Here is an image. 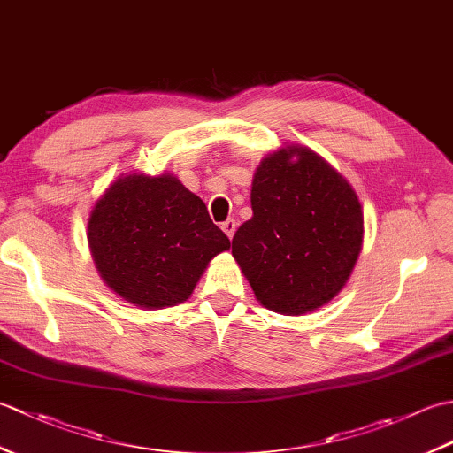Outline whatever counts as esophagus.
I'll list each match as a JSON object with an SVG mask.
<instances>
[{"label": "esophagus", "instance_id": "34e87169", "mask_svg": "<svg viewBox=\"0 0 453 453\" xmlns=\"http://www.w3.org/2000/svg\"><path fill=\"white\" fill-rule=\"evenodd\" d=\"M221 229H224L226 235L232 239L235 235V229H237V221L234 218H227L224 224H221Z\"/></svg>", "mask_w": 453, "mask_h": 453}]
</instances>
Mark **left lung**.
<instances>
[{
	"label": "left lung",
	"instance_id": "left-lung-1",
	"mask_svg": "<svg viewBox=\"0 0 453 453\" xmlns=\"http://www.w3.org/2000/svg\"><path fill=\"white\" fill-rule=\"evenodd\" d=\"M253 218L232 253L266 310L311 313L342 290L358 261L364 216L352 187L315 151L266 156L251 187Z\"/></svg>",
	"mask_w": 453,
	"mask_h": 453
}]
</instances>
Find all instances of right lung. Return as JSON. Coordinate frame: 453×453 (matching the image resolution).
I'll return each mask as SVG.
<instances>
[{"label": "right lung", "instance_id": "right-lung-1", "mask_svg": "<svg viewBox=\"0 0 453 453\" xmlns=\"http://www.w3.org/2000/svg\"><path fill=\"white\" fill-rule=\"evenodd\" d=\"M88 242L104 284L148 310L187 302L208 263L232 245L204 202L169 173L114 180L91 211Z\"/></svg>", "mask_w": 453, "mask_h": 453}]
</instances>
